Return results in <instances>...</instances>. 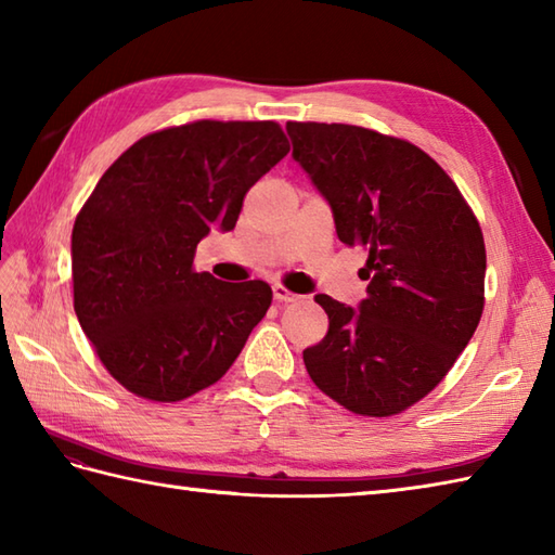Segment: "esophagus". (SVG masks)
<instances>
[{
  "mask_svg": "<svg viewBox=\"0 0 555 555\" xmlns=\"http://www.w3.org/2000/svg\"><path fill=\"white\" fill-rule=\"evenodd\" d=\"M271 293H274V300L276 302H296V300H300V296H296V293H291L286 286H281V284L271 286Z\"/></svg>",
  "mask_w": 555,
  "mask_h": 555,
  "instance_id": "obj_1",
  "label": "esophagus"
}]
</instances>
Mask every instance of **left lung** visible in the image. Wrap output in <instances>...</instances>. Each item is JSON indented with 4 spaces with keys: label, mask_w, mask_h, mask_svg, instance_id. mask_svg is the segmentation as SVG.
Segmentation results:
<instances>
[{
    "label": "left lung",
    "mask_w": 555,
    "mask_h": 555,
    "mask_svg": "<svg viewBox=\"0 0 555 555\" xmlns=\"http://www.w3.org/2000/svg\"><path fill=\"white\" fill-rule=\"evenodd\" d=\"M286 131L338 241L367 250L358 308L314 296L328 332L302 350L305 367L356 415H396L443 379L475 334L485 235L451 176L405 140L346 124L288 121Z\"/></svg>",
    "instance_id": "obj_1"
}]
</instances>
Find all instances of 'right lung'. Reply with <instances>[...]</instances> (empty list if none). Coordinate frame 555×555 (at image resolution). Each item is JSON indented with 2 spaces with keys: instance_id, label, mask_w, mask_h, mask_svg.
Here are the masks:
<instances>
[{
  "instance_id": "1",
  "label": "right lung",
  "mask_w": 555,
  "mask_h": 555,
  "mask_svg": "<svg viewBox=\"0 0 555 555\" xmlns=\"http://www.w3.org/2000/svg\"><path fill=\"white\" fill-rule=\"evenodd\" d=\"M288 155L274 121H195L140 138L104 171L70 235L74 310L128 391L173 403L219 382L267 314L264 281L193 271L211 229Z\"/></svg>"
}]
</instances>
